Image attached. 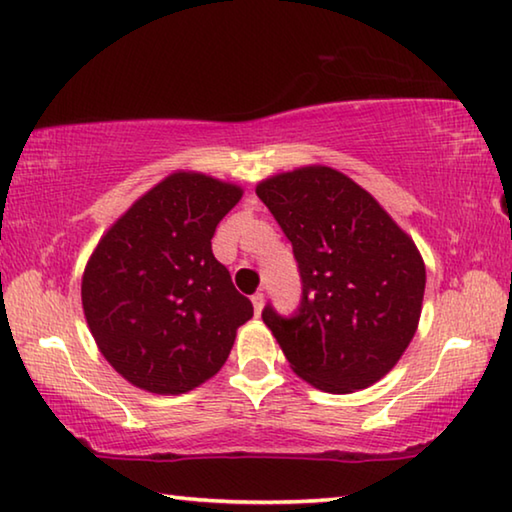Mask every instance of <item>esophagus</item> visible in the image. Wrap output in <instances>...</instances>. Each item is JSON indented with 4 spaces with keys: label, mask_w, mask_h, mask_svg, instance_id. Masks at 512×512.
<instances>
[{
    "label": "esophagus",
    "mask_w": 512,
    "mask_h": 512,
    "mask_svg": "<svg viewBox=\"0 0 512 512\" xmlns=\"http://www.w3.org/2000/svg\"><path fill=\"white\" fill-rule=\"evenodd\" d=\"M250 302H253V307H255V316L262 314V309H264V293H255V296L250 298Z\"/></svg>",
    "instance_id": "34e87169"
}]
</instances>
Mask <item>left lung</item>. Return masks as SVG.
Wrapping results in <instances>:
<instances>
[{"instance_id": "left-lung-1", "label": "left lung", "mask_w": 512, "mask_h": 512, "mask_svg": "<svg viewBox=\"0 0 512 512\" xmlns=\"http://www.w3.org/2000/svg\"><path fill=\"white\" fill-rule=\"evenodd\" d=\"M291 241L302 277L293 318L264 309L291 370L345 395L386 377L420 323L427 268L415 241L339 169L307 164L255 187Z\"/></svg>"}]
</instances>
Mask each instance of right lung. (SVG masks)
Listing matches in <instances>:
<instances>
[{
    "instance_id": "add662e5",
    "label": "right lung",
    "mask_w": 512,
    "mask_h": 512,
    "mask_svg": "<svg viewBox=\"0 0 512 512\" xmlns=\"http://www.w3.org/2000/svg\"><path fill=\"white\" fill-rule=\"evenodd\" d=\"M244 187L173 171L103 232L81 280L99 352L128 384L194 391L223 368L253 305L212 255L216 225Z\"/></svg>"
}]
</instances>
